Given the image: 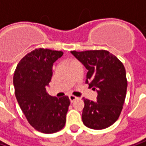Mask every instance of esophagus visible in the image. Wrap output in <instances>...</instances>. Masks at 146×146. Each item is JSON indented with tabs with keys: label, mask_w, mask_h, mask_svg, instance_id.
Returning a JSON list of instances; mask_svg holds the SVG:
<instances>
[{
	"label": "esophagus",
	"mask_w": 146,
	"mask_h": 146,
	"mask_svg": "<svg viewBox=\"0 0 146 146\" xmlns=\"http://www.w3.org/2000/svg\"><path fill=\"white\" fill-rule=\"evenodd\" d=\"M77 99H78V97L74 96H73V95L69 96V100H70V101H71V102H73V101H74V100H77Z\"/></svg>",
	"instance_id": "1"
}]
</instances>
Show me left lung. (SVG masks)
I'll return each instance as SVG.
<instances>
[{"instance_id":"8db88e82","label":"left lung","mask_w":146,"mask_h":146,"mask_svg":"<svg viewBox=\"0 0 146 146\" xmlns=\"http://www.w3.org/2000/svg\"><path fill=\"white\" fill-rule=\"evenodd\" d=\"M71 53L86 67V83L98 93L97 101L83 99L82 119L86 127L101 130L114 123L123 110L127 87L126 70L115 55L105 50Z\"/></svg>"}]
</instances>
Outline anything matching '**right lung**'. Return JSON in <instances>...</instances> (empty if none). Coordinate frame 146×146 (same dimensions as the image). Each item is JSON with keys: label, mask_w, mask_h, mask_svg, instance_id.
Returning <instances> with one entry per match:
<instances>
[{"label": "right lung", "mask_w": 146, "mask_h": 146, "mask_svg": "<svg viewBox=\"0 0 146 146\" xmlns=\"http://www.w3.org/2000/svg\"><path fill=\"white\" fill-rule=\"evenodd\" d=\"M63 54L60 50L35 49L19 62L14 73L17 101L30 125L42 133L57 132L66 122L68 97L49 96L46 88L51 80L53 64Z\"/></svg>", "instance_id": "right-lung-1"}]
</instances>
